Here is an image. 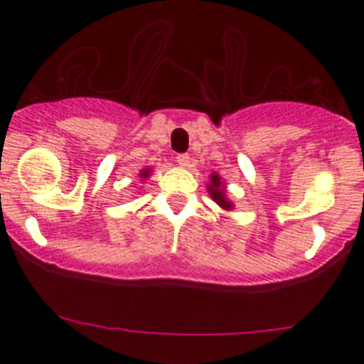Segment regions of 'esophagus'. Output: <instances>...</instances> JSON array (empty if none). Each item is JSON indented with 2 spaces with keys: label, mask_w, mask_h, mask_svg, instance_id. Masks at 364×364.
Listing matches in <instances>:
<instances>
[{
  "label": "esophagus",
  "mask_w": 364,
  "mask_h": 364,
  "mask_svg": "<svg viewBox=\"0 0 364 364\" xmlns=\"http://www.w3.org/2000/svg\"><path fill=\"white\" fill-rule=\"evenodd\" d=\"M176 162H178L180 166H189V162H191V156H189L188 153H180V154H176Z\"/></svg>",
  "instance_id": "1"
}]
</instances>
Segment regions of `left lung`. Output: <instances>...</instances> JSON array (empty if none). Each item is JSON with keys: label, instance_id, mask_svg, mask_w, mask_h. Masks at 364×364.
<instances>
[{"label": "left lung", "instance_id": "1", "mask_svg": "<svg viewBox=\"0 0 364 364\" xmlns=\"http://www.w3.org/2000/svg\"><path fill=\"white\" fill-rule=\"evenodd\" d=\"M211 182H213V184L210 186L211 197H213L215 200L222 205V208H228V210H230L231 204L226 200V198H224V189L220 188V178H218V175H211Z\"/></svg>", "mask_w": 364, "mask_h": 364}]
</instances>
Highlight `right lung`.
Wrapping results in <instances>:
<instances>
[{
  "mask_svg": "<svg viewBox=\"0 0 364 364\" xmlns=\"http://www.w3.org/2000/svg\"><path fill=\"white\" fill-rule=\"evenodd\" d=\"M147 175H149V169H146V171L142 173V176H147Z\"/></svg>",
  "mask_w": 364,
  "mask_h": 364,
  "instance_id": "1",
  "label": "right lung"
}]
</instances>
